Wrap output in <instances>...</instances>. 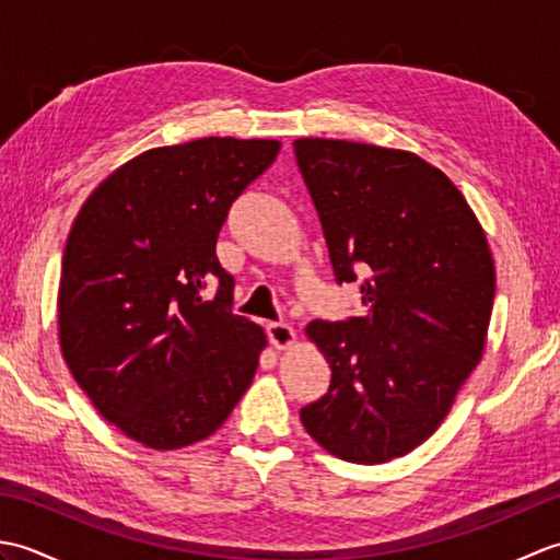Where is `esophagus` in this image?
<instances>
[{
    "mask_svg": "<svg viewBox=\"0 0 560 560\" xmlns=\"http://www.w3.org/2000/svg\"><path fill=\"white\" fill-rule=\"evenodd\" d=\"M267 335H269L271 347L279 349V351L289 349V347H293V343H295V329L291 325H287V323H271V325H267Z\"/></svg>",
    "mask_w": 560,
    "mask_h": 560,
    "instance_id": "1",
    "label": "esophagus"
}]
</instances>
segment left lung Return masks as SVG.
Masks as SVG:
<instances>
[{
  "label": "left lung",
  "instance_id": "1",
  "mask_svg": "<svg viewBox=\"0 0 560 560\" xmlns=\"http://www.w3.org/2000/svg\"><path fill=\"white\" fill-rule=\"evenodd\" d=\"M293 147L335 277H363L368 307L305 327L331 383L301 421L339 459L404 457L438 431L483 355L495 293L486 231L457 185L411 151L319 137Z\"/></svg>",
  "mask_w": 560,
  "mask_h": 560
}]
</instances>
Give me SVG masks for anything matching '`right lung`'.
I'll list each match as a JSON object with an SVG mask.
<instances>
[{
  "label": "right lung",
  "instance_id": "1",
  "mask_svg": "<svg viewBox=\"0 0 560 560\" xmlns=\"http://www.w3.org/2000/svg\"><path fill=\"white\" fill-rule=\"evenodd\" d=\"M279 149L235 137L149 149L98 183L71 223L59 349L103 419L139 445L199 443L253 385L267 335L231 313L235 281L217 237L231 201ZM211 276L220 291L207 302Z\"/></svg>",
  "mask_w": 560,
  "mask_h": 560
}]
</instances>
